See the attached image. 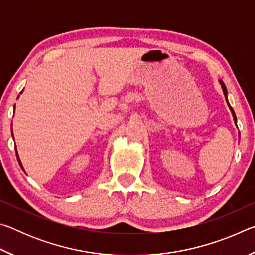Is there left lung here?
Returning <instances> with one entry per match:
<instances>
[{
	"label": "left lung",
	"mask_w": 255,
	"mask_h": 255,
	"mask_svg": "<svg viewBox=\"0 0 255 255\" xmlns=\"http://www.w3.org/2000/svg\"><path fill=\"white\" fill-rule=\"evenodd\" d=\"M218 82H219V84H221V85H222V89H223L224 96H225V99H226V102H227V105H228V108H230V110L232 111L233 118H234V122H235V124H236V115H235V112H234V110H233V108L231 107V105H230V102H228V99H227V89H226V86H225V84H224V82H223L222 80H218Z\"/></svg>",
	"instance_id": "8db88e82"
}]
</instances>
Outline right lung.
<instances>
[{"label":"right lung","mask_w":255,"mask_h":255,"mask_svg":"<svg viewBox=\"0 0 255 255\" xmlns=\"http://www.w3.org/2000/svg\"><path fill=\"white\" fill-rule=\"evenodd\" d=\"M22 92H23V90H22V91H21L20 93H22ZM18 98H19V97H18ZM14 109H15V105H14ZM11 131H12V128H11ZM12 137H13V131H12ZM13 139H14V138H13ZM15 152H16V149H15ZM16 157H18V162H19V164H20V166L22 167V170H24L23 166H22V163H21V161H20V157H19L18 152H16Z\"/></svg>","instance_id":"1"}]
</instances>
